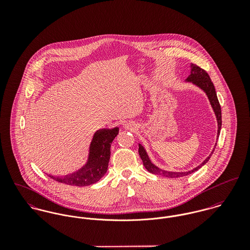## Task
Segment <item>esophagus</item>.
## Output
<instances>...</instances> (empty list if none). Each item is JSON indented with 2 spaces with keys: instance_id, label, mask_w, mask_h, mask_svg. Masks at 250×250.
Masks as SVG:
<instances>
[{
  "instance_id": "34e87169",
  "label": "esophagus",
  "mask_w": 250,
  "mask_h": 250,
  "mask_svg": "<svg viewBox=\"0 0 250 250\" xmlns=\"http://www.w3.org/2000/svg\"><path fill=\"white\" fill-rule=\"evenodd\" d=\"M128 127H129V126H126V128H128Z\"/></svg>"
}]
</instances>
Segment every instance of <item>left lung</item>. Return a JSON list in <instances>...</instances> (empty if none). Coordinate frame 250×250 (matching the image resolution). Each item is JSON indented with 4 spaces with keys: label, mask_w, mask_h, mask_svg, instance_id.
<instances>
[{
    "label": "left lung",
    "mask_w": 250,
    "mask_h": 250,
    "mask_svg": "<svg viewBox=\"0 0 250 250\" xmlns=\"http://www.w3.org/2000/svg\"><path fill=\"white\" fill-rule=\"evenodd\" d=\"M187 81L188 82H192L193 83H195L196 85H198L199 87H201L208 95L209 97V100L211 102V105L214 108V113L216 115V119H217V124H218V130H217V139H218V136H219V133H220V129H221V108H220V105H219V102H218V99H217V96H216V92H215V89H214V83L213 82L211 81L210 79V76L208 75V73L205 71L203 68L199 67L198 65L196 64H191V73L190 75L188 77ZM216 146V144H215ZM139 153H140V156L142 158L143 162V166L144 167L152 174H157V175H162V176H165V177H168V178H178V177H182V176H186V175H188L196 170H198L202 166H204L211 158L212 154L214 153V151L212 152V154L202 163V165H200L199 167H195L194 169L190 170V171H188V172H169V171H165V170H162L160 168H158L157 167H155L149 160L145 150L143 149V146L140 144L139 145Z\"/></svg>",
    "instance_id": "left-lung-1"
}]
</instances>
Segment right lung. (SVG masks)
<instances>
[{
    "label": "right lung",
    "mask_w": 250,
    "mask_h": 250,
    "mask_svg": "<svg viewBox=\"0 0 250 250\" xmlns=\"http://www.w3.org/2000/svg\"><path fill=\"white\" fill-rule=\"evenodd\" d=\"M118 133V128L96 132L90 144L88 163L83 169L65 177L49 176L60 183L75 187H84L98 182L107 172L110 157V144Z\"/></svg>",
    "instance_id": "add662e5"
}]
</instances>
